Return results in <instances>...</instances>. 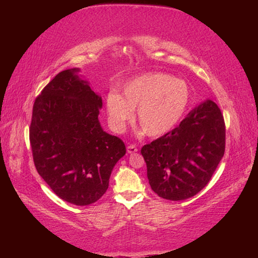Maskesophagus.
<instances>
[{
  "label": "esophagus",
  "instance_id": "esophagus-1",
  "mask_svg": "<svg viewBox=\"0 0 258 258\" xmlns=\"http://www.w3.org/2000/svg\"><path fill=\"white\" fill-rule=\"evenodd\" d=\"M127 152H128V154H131V155L135 154V152H138V148L135 147L134 145H131V146L127 147Z\"/></svg>",
  "mask_w": 258,
  "mask_h": 258
}]
</instances>
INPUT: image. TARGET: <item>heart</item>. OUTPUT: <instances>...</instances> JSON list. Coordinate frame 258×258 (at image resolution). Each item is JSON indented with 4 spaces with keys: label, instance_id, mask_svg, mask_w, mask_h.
Returning <instances> with one entry per match:
<instances>
[{
    "label": "heart",
    "instance_id": "heart-1",
    "mask_svg": "<svg viewBox=\"0 0 258 258\" xmlns=\"http://www.w3.org/2000/svg\"><path fill=\"white\" fill-rule=\"evenodd\" d=\"M190 101L186 82L164 73H149L128 82L123 97L117 92L107 95L109 123L123 131L138 109V123L149 137H161L180 123Z\"/></svg>",
    "mask_w": 258,
    "mask_h": 258
}]
</instances>
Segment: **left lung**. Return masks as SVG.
Returning <instances> with one entry per match:
<instances>
[{"label": "left lung", "mask_w": 258, "mask_h": 258, "mask_svg": "<svg viewBox=\"0 0 258 258\" xmlns=\"http://www.w3.org/2000/svg\"><path fill=\"white\" fill-rule=\"evenodd\" d=\"M225 150L223 115L212 100L192 109L180 125L142 147L151 189L177 202L194 197L212 178Z\"/></svg>", "instance_id": "8db88e82"}]
</instances>
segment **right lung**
<instances>
[{
    "label": "right lung",
    "instance_id": "obj_1",
    "mask_svg": "<svg viewBox=\"0 0 258 258\" xmlns=\"http://www.w3.org/2000/svg\"><path fill=\"white\" fill-rule=\"evenodd\" d=\"M78 72L59 73L35 100L29 141L35 167L52 191L64 202L86 206L107 191L126 148L102 130V99Z\"/></svg>",
    "mask_w": 258,
    "mask_h": 258
}]
</instances>
